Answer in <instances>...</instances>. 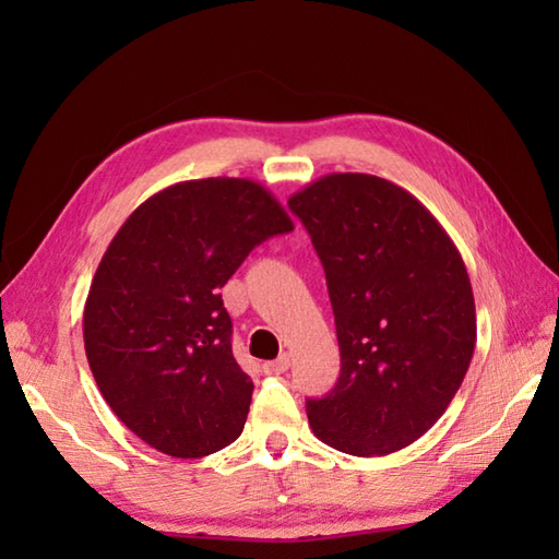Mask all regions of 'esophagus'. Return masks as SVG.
Returning a JSON list of instances; mask_svg holds the SVG:
<instances>
[{
    "label": "esophagus",
    "mask_w": 559,
    "mask_h": 559,
    "mask_svg": "<svg viewBox=\"0 0 559 559\" xmlns=\"http://www.w3.org/2000/svg\"><path fill=\"white\" fill-rule=\"evenodd\" d=\"M288 367H290V355L288 353H281L276 360H271V362L264 365V372L266 374H281V372H286Z\"/></svg>",
    "instance_id": "obj_1"
}]
</instances>
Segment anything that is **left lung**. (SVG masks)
Instances as JSON below:
<instances>
[{
    "instance_id": "1",
    "label": "left lung",
    "mask_w": 559,
    "mask_h": 559,
    "mask_svg": "<svg viewBox=\"0 0 559 559\" xmlns=\"http://www.w3.org/2000/svg\"><path fill=\"white\" fill-rule=\"evenodd\" d=\"M326 273L341 374L307 418L324 444L384 456L442 418L476 348V302L447 230L406 189L331 173L288 199Z\"/></svg>"
}]
</instances>
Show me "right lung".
<instances>
[{
    "label": "right lung",
    "mask_w": 559,
    "mask_h": 559,
    "mask_svg": "<svg viewBox=\"0 0 559 559\" xmlns=\"http://www.w3.org/2000/svg\"><path fill=\"white\" fill-rule=\"evenodd\" d=\"M276 197L245 177L177 182L112 237L83 307V346L103 399L175 459L242 435L254 384L237 365L221 288L257 245L290 233Z\"/></svg>",
    "instance_id": "right-lung-1"
}]
</instances>
